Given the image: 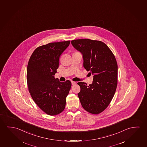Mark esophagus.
I'll use <instances>...</instances> for the list:
<instances>
[{"instance_id": "obj_1", "label": "esophagus", "mask_w": 147, "mask_h": 147, "mask_svg": "<svg viewBox=\"0 0 147 147\" xmlns=\"http://www.w3.org/2000/svg\"><path fill=\"white\" fill-rule=\"evenodd\" d=\"M71 83H72V84L73 86V85H74V84H76V82H73V81H72V82H71Z\"/></svg>"}]
</instances>
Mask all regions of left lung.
I'll return each instance as SVG.
<instances>
[{"label": "left lung", "mask_w": 147, "mask_h": 147, "mask_svg": "<svg viewBox=\"0 0 147 147\" xmlns=\"http://www.w3.org/2000/svg\"><path fill=\"white\" fill-rule=\"evenodd\" d=\"M73 47L83 55L84 67L94 75L93 83L77 84L78 94L82 107L97 115L105 109L115 94L117 84V65L113 53L101 41L77 39L71 41Z\"/></svg>", "instance_id": "obj_1"}]
</instances>
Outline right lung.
<instances>
[{"mask_svg": "<svg viewBox=\"0 0 147 147\" xmlns=\"http://www.w3.org/2000/svg\"><path fill=\"white\" fill-rule=\"evenodd\" d=\"M70 41L54 42L36 48L27 65V84L32 99L41 110L50 115L65 109L69 93L70 80L59 82L54 75L59 68V59Z\"/></svg>", "mask_w": 147, "mask_h": 147, "instance_id": "add662e5", "label": "right lung"}]
</instances>
